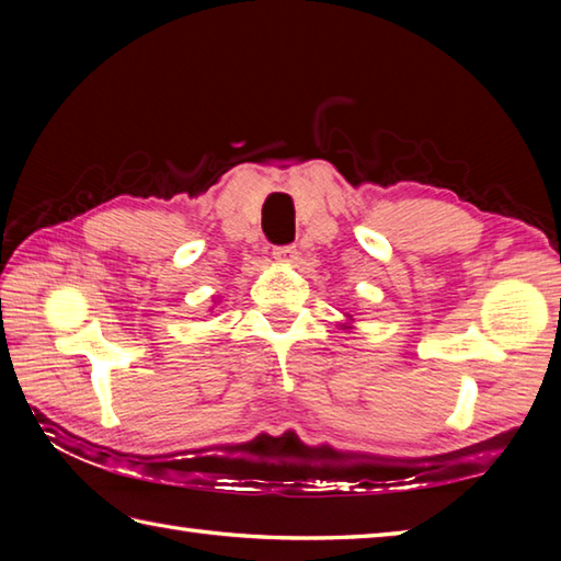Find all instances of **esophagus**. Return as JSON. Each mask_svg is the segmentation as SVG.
<instances>
[{"label": "esophagus", "instance_id": "esophagus-1", "mask_svg": "<svg viewBox=\"0 0 561 561\" xmlns=\"http://www.w3.org/2000/svg\"><path fill=\"white\" fill-rule=\"evenodd\" d=\"M272 255L277 262H282V265H294L296 260H299V253H296L294 245H277L272 250Z\"/></svg>", "mask_w": 561, "mask_h": 561}]
</instances>
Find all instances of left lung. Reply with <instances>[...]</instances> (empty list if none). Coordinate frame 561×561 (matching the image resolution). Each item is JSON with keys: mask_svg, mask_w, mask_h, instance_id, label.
<instances>
[{"mask_svg": "<svg viewBox=\"0 0 561 561\" xmlns=\"http://www.w3.org/2000/svg\"><path fill=\"white\" fill-rule=\"evenodd\" d=\"M347 318H350V320H352V316H347ZM342 328H350V325H347V323H344V325H342Z\"/></svg>", "mask_w": 561, "mask_h": 561, "instance_id": "1", "label": "left lung"}]
</instances>
